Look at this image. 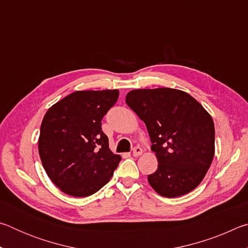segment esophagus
<instances>
[{
	"label": "esophagus",
	"instance_id": "obj_1",
	"mask_svg": "<svg viewBox=\"0 0 248 248\" xmlns=\"http://www.w3.org/2000/svg\"><path fill=\"white\" fill-rule=\"evenodd\" d=\"M132 154H133V156H139V155L142 154V149L140 148V146H134L132 150Z\"/></svg>",
	"mask_w": 248,
	"mask_h": 248
}]
</instances>
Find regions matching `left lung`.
Wrapping results in <instances>:
<instances>
[{"mask_svg": "<svg viewBox=\"0 0 248 248\" xmlns=\"http://www.w3.org/2000/svg\"><path fill=\"white\" fill-rule=\"evenodd\" d=\"M128 106L144 121L157 157V170L148 176L163 197L188 194L207 174L215 155V124L207 110L183 91L134 90Z\"/></svg>", "mask_w": 248, "mask_h": 248, "instance_id": "left-lung-1", "label": "left lung"}]
</instances>
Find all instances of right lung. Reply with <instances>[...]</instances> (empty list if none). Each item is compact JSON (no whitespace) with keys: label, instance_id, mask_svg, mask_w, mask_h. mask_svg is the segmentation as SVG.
<instances>
[{"label":"right lung","instance_id":"1","mask_svg":"<svg viewBox=\"0 0 248 248\" xmlns=\"http://www.w3.org/2000/svg\"><path fill=\"white\" fill-rule=\"evenodd\" d=\"M118 97V90L78 91L46 112L38 142L40 159L64 194L91 196L112 177L121 156L109 150L102 119Z\"/></svg>","mask_w":248,"mask_h":248}]
</instances>
